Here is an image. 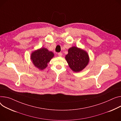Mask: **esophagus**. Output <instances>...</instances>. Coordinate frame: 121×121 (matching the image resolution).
<instances>
[{"label": "esophagus", "instance_id": "obj_1", "mask_svg": "<svg viewBox=\"0 0 121 121\" xmlns=\"http://www.w3.org/2000/svg\"><path fill=\"white\" fill-rule=\"evenodd\" d=\"M58 55L59 56H60V57H61V56H62V52H59L58 53Z\"/></svg>", "mask_w": 121, "mask_h": 121}]
</instances>
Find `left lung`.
Here are the masks:
<instances>
[{"mask_svg": "<svg viewBox=\"0 0 121 121\" xmlns=\"http://www.w3.org/2000/svg\"><path fill=\"white\" fill-rule=\"evenodd\" d=\"M65 59L70 69L75 72L81 71L87 66L90 61L87 52L75 46L69 48Z\"/></svg>", "mask_w": 121, "mask_h": 121, "instance_id": "1", "label": "left lung"}]
</instances>
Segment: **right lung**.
<instances>
[{"instance_id": "right-lung-1", "label": "right lung", "mask_w": 121, "mask_h": 121, "mask_svg": "<svg viewBox=\"0 0 121 121\" xmlns=\"http://www.w3.org/2000/svg\"><path fill=\"white\" fill-rule=\"evenodd\" d=\"M54 56V53L47 48H41L31 52L30 60L36 68L40 70H43L47 67L48 64Z\"/></svg>"}]
</instances>
